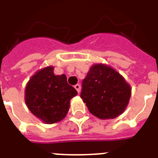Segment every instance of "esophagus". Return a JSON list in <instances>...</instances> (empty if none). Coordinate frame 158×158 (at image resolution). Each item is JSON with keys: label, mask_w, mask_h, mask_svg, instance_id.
<instances>
[{"label": "esophagus", "mask_w": 158, "mask_h": 158, "mask_svg": "<svg viewBox=\"0 0 158 158\" xmlns=\"http://www.w3.org/2000/svg\"><path fill=\"white\" fill-rule=\"evenodd\" d=\"M74 89H76L77 90V92H78V93H80V89H81V87H80V85H79V84H76V85H74Z\"/></svg>", "instance_id": "1"}]
</instances>
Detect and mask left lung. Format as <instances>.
Returning a JSON list of instances; mask_svg holds the SVG:
<instances>
[{
  "label": "left lung",
  "instance_id": "left-lung-1",
  "mask_svg": "<svg viewBox=\"0 0 158 158\" xmlns=\"http://www.w3.org/2000/svg\"><path fill=\"white\" fill-rule=\"evenodd\" d=\"M81 98L92 115L114 119L127 107L131 86L118 71L102 63L93 64L83 81Z\"/></svg>",
  "mask_w": 158,
  "mask_h": 158
}]
</instances>
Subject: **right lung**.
Here are the masks:
<instances>
[{
	"instance_id": "1",
	"label": "right lung",
	"mask_w": 158,
	"mask_h": 158,
	"mask_svg": "<svg viewBox=\"0 0 158 158\" xmlns=\"http://www.w3.org/2000/svg\"><path fill=\"white\" fill-rule=\"evenodd\" d=\"M52 65L35 72L26 84L24 101L32 114L45 124L61 121L69 111L70 99L78 94L65 74L56 75Z\"/></svg>"
}]
</instances>
